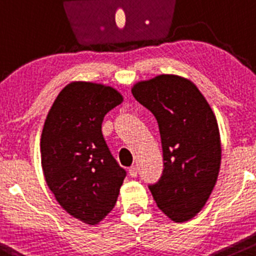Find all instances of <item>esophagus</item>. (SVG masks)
<instances>
[{
  "mask_svg": "<svg viewBox=\"0 0 256 256\" xmlns=\"http://www.w3.org/2000/svg\"><path fill=\"white\" fill-rule=\"evenodd\" d=\"M128 174H130L131 178H136V176H138V168H136L135 165H132L128 168Z\"/></svg>",
  "mask_w": 256,
  "mask_h": 256,
  "instance_id": "1",
  "label": "esophagus"
}]
</instances>
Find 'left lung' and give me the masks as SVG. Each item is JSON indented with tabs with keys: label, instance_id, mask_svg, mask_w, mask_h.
Wrapping results in <instances>:
<instances>
[{
	"label": "left lung",
	"instance_id": "obj_1",
	"mask_svg": "<svg viewBox=\"0 0 256 256\" xmlns=\"http://www.w3.org/2000/svg\"><path fill=\"white\" fill-rule=\"evenodd\" d=\"M131 91L154 114L161 136L162 175L148 188L164 214L175 222H188L206 204L219 175L216 118L199 88L180 76L158 75Z\"/></svg>",
	"mask_w": 256,
	"mask_h": 256
}]
</instances>
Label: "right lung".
Wrapping results in <instances>:
<instances>
[{"mask_svg": "<svg viewBox=\"0 0 256 256\" xmlns=\"http://www.w3.org/2000/svg\"><path fill=\"white\" fill-rule=\"evenodd\" d=\"M121 102V94L110 86L71 82L56 98L42 130L44 180L57 202L88 225L114 209L126 176L101 131L106 114Z\"/></svg>", "mask_w": 256, "mask_h": 256, "instance_id": "obj_1", "label": "right lung"}]
</instances>
